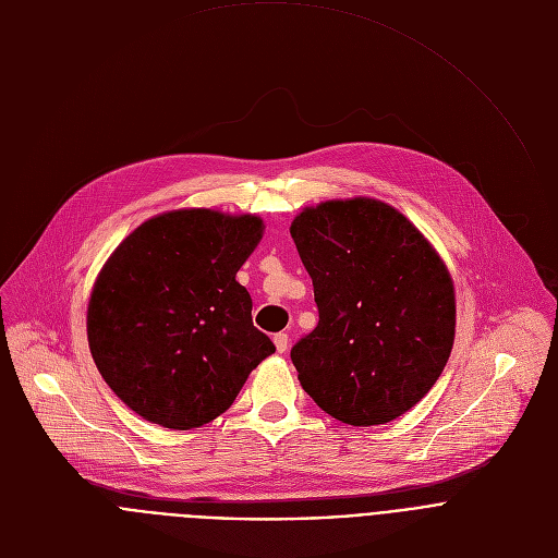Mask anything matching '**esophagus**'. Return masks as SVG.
<instances>
[{"label": "esophagus", "mask_w": 558, "mask_h": 558, "mask_svg": "<svg viewBox=\"0 0 558 558\" xmlns=\"http://www.w3.org/2000/svg\"><path fill=\"white\" fill-rule=\"evenodd\" d=\"M272 341H275V345H277V352H286V350H288V341H290V339H288V335H286V332L275 335V339H272Z\"/></svg>", "instance_id": "34e87169"}]
</instances>
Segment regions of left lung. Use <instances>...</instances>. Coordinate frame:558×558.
<instances>
[{
    "instance_id": "8db88e82",
    "label": "left lung",
    "mask_w": 558,
    "mask_h": 558,
    "mask_svg": "<svg viewBox=\"0 0 558 558\" xmlns=\"http://www.w3.org/2000/svg\"><path fill=\"white\" fill-rule=\"evenodd\" d=\"M313 279L317 328L290 350L301 388L350 425L414 408L450 359L454 283L429 241L392 206L332 199L290 226Z\"/></svg>"
}]
</instances>
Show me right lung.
<instances>
[{"mask_svg":"<svg viewBox=\"0 0 558 558\" xmlns=\"http://www.w3.org/2000/svg\"><path fill=\"white\" fill-rule=\"evenodd\" d=\"M264 236L255 215L170 210L123 239L90 292L95 365L133 412L170 429L223 414L275 352L234 279Z\"/></svg>","mask_w":558,"mask_h":558,"instance_id":"obj_1","label":"right lung"}]
</instances>
